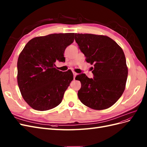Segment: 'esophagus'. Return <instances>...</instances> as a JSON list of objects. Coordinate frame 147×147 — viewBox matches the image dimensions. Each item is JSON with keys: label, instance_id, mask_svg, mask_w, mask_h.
I'll use <instances>...</instances> for the list:
<instances>
[{"label": "esophagus", "instance_id": "34e87169", "mask_svg": "<svg viewBox=\"0 0 147 147\" xmlns=\"http://www.w3.org/2000/svg\"><path fill=\"white\" fill-rule=\"evenodd\" d=\"M73 74H74V79L75 80V77L77 76V74L76 73V72H73Z\"/></svg>", "mask_w": 147, "mask_h": 147}]
</instances>
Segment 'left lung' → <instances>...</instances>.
Returning <instances> with one entry per match:
<instances>
[{"mask_svg": "<svg viewBox=\"0 0 147 147\" xmlns=\"http://www.w3.org/2000/svg\"><path fill=\"white\" fill-rule=\"evenodd\" d=\"M75 40L87 63L94 64V78L77 75L82 87L79 99L88 107L104 110L112 106L125 90L128 69L124 53L117 42L106 35L75 34Z\"/></svg>", "mask_w": 147, "mask_h": 147, "instance_id": "1", "label": "left lung"}]
</instances>
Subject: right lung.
<instances>
[{
	"label": "right lung",
	"instance_id": "1",
	"mask_svg": "<svg viewBox=\"0 0 147 147\" xmlns=\"http://www.w3.org/2000/svg\"><path fill=\"white\" fill-rule=\"evenodd\" d=\"M75 33L52 34L29 40L19 55L17 81L24 100L33 109L45 111L56 107L73 80L71 70L55 67L57 60L65 59L66 47Z\"/></svg>",
	"mask_w": 147,
	"mask_h": 147
}]
</instances>
